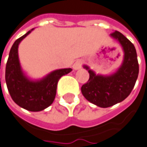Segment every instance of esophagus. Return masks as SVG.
<instances>
[{
  "label": "esophagus",
  "instance_id": "esophagus-1",
  "mask_svg": "<svg viewBox=\"0 0 147 147\" xmlns=\"http://www.w3.org/2000/svg\"><path fill=\"white\" fill-rule=\"evenodd\" d=\"M82 65V61L81 60H78V61H75V63L74 64L73 68H74L75 70H77V69H81Z\"/></svg>",
  "mask_w": 147,
  "mask_h": 147
}]
</instances>
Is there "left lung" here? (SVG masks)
I'll return each instance as SVG.
<instances>
[{"label": "left lung", "instance_id": "obj_1", "mask_svg": "<svg viewBox=\"0 0 147 147\" xmlns=\"http://www.w3.org/2000/svg\"><path fill=\"white\" fill-rule=\"evenodd\" d=\"M121 45L124 60L116 73L108 76L96 75L84 65L90 74L89 80L82 86V93L89 102L100 108H108L120 103L129 95L138 76L139 66L134 45L119 31L110 34Z\"/></svg>", "mask_w": 147, "mask_h": 147}]
</instances>
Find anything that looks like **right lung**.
<instances>
[{"label": "right lung", "mask_w": 147, "mask_h": 147, "mask_svg": "<svg viewBox=\"0 0 147 147\" xmlns=\"http://www.w3.org/2000/svg\"><path fill=\"white\" fill-rule=\"evenodd\" d=\"M33 30H29L13 44L5 67V82L15 103L30 112H39L53 103L58 81L63 75L70 73L72 69H57L40 80H30L22 70L18 48L21 41Z\"/></svg>", "instance_id": "obj_1"}]
</instances>
